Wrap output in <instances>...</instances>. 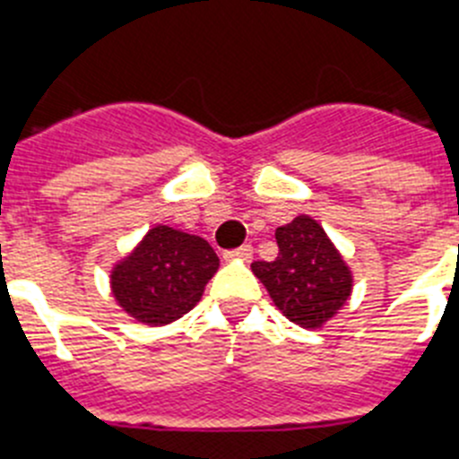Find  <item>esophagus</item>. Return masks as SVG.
Masks as SVG:
<instances>
[{
	"instance_id": "obj_1",
	"label": "esophagus",
	"mask_w": 459,
	"mask_h": 459,
	"mask_svg": "<svg viewBox=\"0 0 459 459\" xmlns=\"http://www.w3.org/2000/svg\"><path fill=\"white\" fill-rule=\"evenodd\" d=\"M251 255H254V249H251V245H242V247H239V249L226 251L224 258L226 260H242V263H249Z\"/></svg>"
}]
</instances>
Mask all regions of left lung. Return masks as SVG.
Returning a JSON list of instances; mask_svg holds the SVG:
<instances>
[{
	"instance_id": "obj_1",
	"label": "left lung",
	"mask_w": 459,
	"mask_h": 459,
	"mask_svg": "<svg viewBox=\"0 0 459 459\" xmlns=\"http://www.w3.org/2000/svg\"><path fill=\"white\" fill-rule=\"evenodd\" d=\"M274 235L279 255L272 263H251V272L288 320L301 329H322L352 295V270L308 214H297Z\"/></svg>"
}]
</instances>
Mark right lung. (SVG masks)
I'll list each match as a JSON object with an SVG mask.
<instances>
[{"instance_id": "1", "label": "right lung", "mask_w": 459, "mask_h": 459, "mask_svg": "<svg viewBox=\"0 0 459 459\" xmlns=\"http://www.w3.org/2000/svg\"><path fill=\"white\" fill-rule=\"evenodd\" d=\"M220 258L199 235L178 226H152L109 270V290L123 313L162 327L196 307Z\"/></svg>"}]
</instances>
